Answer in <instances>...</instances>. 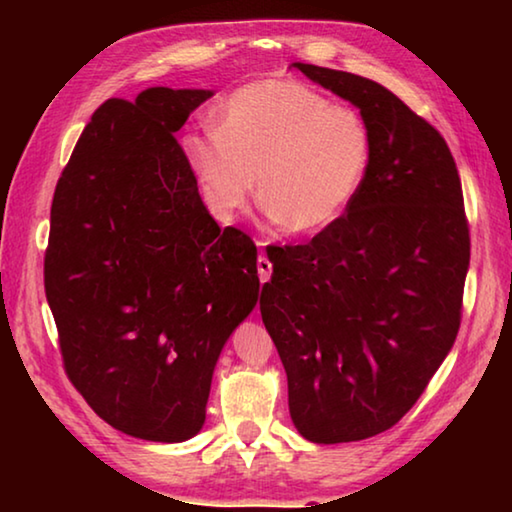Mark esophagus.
<instances>
[{"mask_svg": "<svg viewBox=\"0 0 512 512\" xmlns=\"http://www.w3.org/2000/svg\"><path fill=\"white\" fill-rule=\"evenodd\" d=\"M259 246H264L262 241H259ZM257 271H259V280H262V282H268V280H271L273 264L268 262V257H266V255H259V257H257Z\"/></svg>", "mask_w": 512, "mask_h": 512, "instance_id": "1", "label": "esophagus"}]
</instances>
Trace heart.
<instances>
[{
	"mask_svg": "<svg viewBox=\"0 0 512 512\" xmlns=\"http://www.w3.org/2000/svg\"><path fill=\"white\" fill-rule=\"evenodd\" d=\"M207 203L232 219L257 194L277 223L316 235L348 212L372 160L357 112L296 81H257L223 103L219 131L185 137Z\"/></svg>",
	"mask_w": 512,
	"mask_h": 512,
	"instance_id": "b5f03b06",
	"label": "heart"
}]
</instances>
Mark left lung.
Listing matches in <instances>:
<instances>
[{"mask_svg":"<svg viewBox=\"0 0 512 512\" xmlns=\"http://www.w3.org/2000/svg\"><path fill=\"white\" fill-rule=\"evenodd\" d=\"M361 112L372 160L339 221L305 246H273L259 311L289 381L302 438L354 443L391 429L452 350L470 230L449 146L391 90L293 63Z\"/></svg>","mask_w":512,"mask_h":512,"instance_id":"8db88e82","label":"left lung"}]
</instances>
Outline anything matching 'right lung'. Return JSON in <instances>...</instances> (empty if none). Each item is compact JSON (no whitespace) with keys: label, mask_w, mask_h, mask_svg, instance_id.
Wrapping results in <instances>:
<instances>
[{"label":"right lung","mask_w":512,"mask_h":512,"mask_svg":"<svg viewBox=\"0 0 512 512\" xmlns=\"http://www.w3.org/2000/svg\"><path fill=\"white\" fill-rule=\"evenodd\" d=\"M212 90L108 99L58 178L45 291L65 372L110 427L153 443L203 429L214 366L257 305V248L221 230L176 135Z\"/></svg>","instance_id":"1"}]
</instances>
